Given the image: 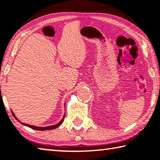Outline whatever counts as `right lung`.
<instances>
[{
	"label": "right lung",
	"mask_w": 160,
	"mask_h": 160,
	"mask_svg": "<svg viewBox=\"0 0 160 160\" xmlns=\"http://www.w3.org/2000/svg\"><path fill=\"white\" fill-rule=\"evenodd\" d=\"M12 115L14 116V118L16 119V116H15V115H14V113L12 112ZM65 116V115H64V117H63V118L62 119V120L60 121L59 123L56 124V125H52V126H48V127H45V128H39V127H35V126L30 125H28V124H24V123H22V122H21V123L22 124V125H25V126L28 127V128H30L34 129V130H41V131H42V130H53V129H55V128H57L58 127H59L60 125H61V124L62 123L63 120H64Z\"/></svg>",
	"instance_id": "obj_1"
}]
</instances>
